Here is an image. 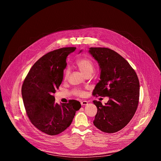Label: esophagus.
Returning a JSON list of instances; mask_svg holds the SVG:
<instances>
[{"instance_id": "obj_1", "label": "esophagus", "mask_w": 161, "mask_h": 161, "mask_svg": "<svg viewBox=\"0 0 161 161\" xmlns=\"http://www.w3.org/2000/svg\"><path fill=\"white\" fill-rule=\"evenodd\" d=\"M88 101H81V104L82 105V106H86V105H87L88 104Z\"/></svg>"}]
</instances>
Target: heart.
<instances>
[{
    "instance_id": "b5f03b06",
    "label": "heart",
    "mask_w": 161,
    "mask_h": 161,
    "mask_svg": "<svg viewBox=\"0 0 161 161\" xmlns=\"http://www.w3.org/2000/svg\"><path fill=\"white\" fill-rule=\"evenodd\" d=\"M76 66L78 68L80 71L83 75L84 76L88 75H92L94 71V65L93 62H92L90 59L88 58H80L77 60L76 62ZM69 74V71L68 69L65 70L64 71V79H67ZM74 93L80 96H83L85 93L84 92L81 90H76Z\"/></svg>"
}]
</instances>
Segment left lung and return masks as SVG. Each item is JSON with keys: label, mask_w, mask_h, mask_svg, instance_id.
I'll return each mask as SVG.
<instances>
[{"label": "left lung", "mask_w": 161, "mask_h": 161, "mask_svg": "<svg viewBox=\"0 0 161 161\" xmlns=\"http://www.w3.org/2000/svg\"><path fill=\"white\" fill-rule=\"evenodd\" d=\"M88 53L97 62L100 70V80L92 94L109 97L105 105L93 101L97 108L94 124L103 132H116L127 125L137 109L138 78L129 62L116 52L107 48H90Z\"/></svg>", "instance_id": "left-lung-1"}]
</instances>
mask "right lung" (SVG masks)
<instances>
[{"label": "right lung", "mask_w": 161, "mask_h": 161, "mask_svg": "<svg viewBox=\"0 0 161 161\" xmlns=\"http://www.w3.org/2000/svg\"><path fill=\"white\" fill-rule=\"evenodd\" d=\"M75 50L62 48L42 56L33 65L22 85V99L31 123L48 135L65 130L81 106L76 100L58 104L53 96L62 83L67 57Z\"/></svg>", "instance_id": "obj_1"}]
</instances>
